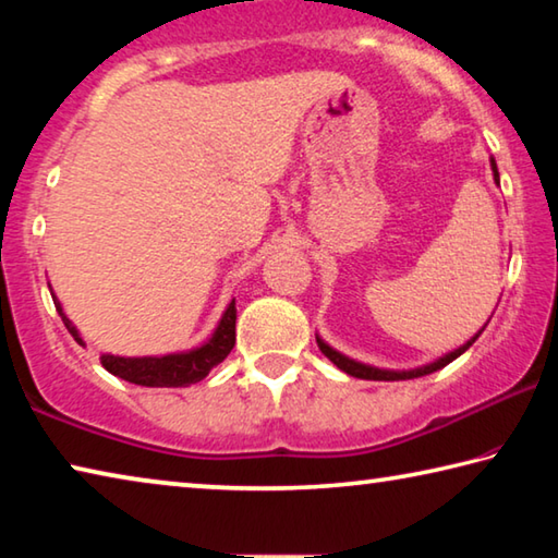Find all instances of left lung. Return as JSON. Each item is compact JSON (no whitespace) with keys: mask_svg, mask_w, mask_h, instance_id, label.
Listing matches in <instances>:
<instances>
[{"mask_svg":"<svg viewBox=\"0 0 558 558\" xmlns=\"http://www.w3.org/2000/svg\"><path fill=\"white\" fill-rule=\"evenodd\" d=\"M489 169H493V179H495V184L499 186V172H497L495 157H489ZM487 323H489V319H487ZM487 323H485V327H487ZM485 327H483V329H485ZM483 329H480V332H477L475 337H470L465 344H460L458 349H452V352L438 356L436 362L423 364V366H415V369H379V366L356 362V359L347 356V354H342V352H337V349L329 347L319 335H315V339H317L319 352H323V354L329 359V362H332V364L337 366V369H342L344 374L354 376V379H369V381H405V379H418V376H426V374H433V372L442 369V366H448V364L452 362V359H458L460 354H465L468 349H470L472 344H475V339H477L480 335H483Z\"/></svg>","mask_w":558,"mask_h":558,"instance_id":"left-lung-1","label":"left lung"}]
</instances>
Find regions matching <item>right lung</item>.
I'll return each instance as SVG.
<instances>
[{"label":"right lung","mask_w":558,"mask_h":558,"mask_svg":"<svg viewBox=\"0 0 558 558\" xmlns=\"http://www.w3.org/2000/svg\"><path fill=\"white\" fill-rule=\"evenodd\" d=\"M49 290H51V282H49ZM51 298L71 337L78 344H86L78 332V327H75L69 319V315L63 313V305L59 302V298H56L53 290H51ZM233 344H235V298L226 305L221 319L214 327V332L206 337V342H202L199 347L184 349V352L149 354V356L100 354V364L106 366L112 376H120V379H125L130 384L153 386V389L155 386L177 389V386H189V384L202 381L216 364H221L223 359L229 356Z\"/></svg>","instance_id":"obj_1"}]
</instances>
